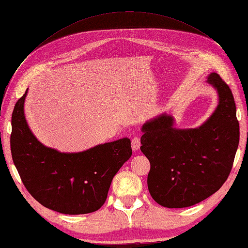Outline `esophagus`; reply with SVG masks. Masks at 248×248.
I'll list each match as a JSON object with an SVG mask.
<instances>
[{"mask_svg": "<svg viewBox=\"0 0 248 248\" xmlns=\"http://www.w3.org/2000/svg\"><path fill=\"white\" fill-rule=\"evenodd\" d=\"M131 145H132V149L133 151H138L140 147V140L139 138H133L131 140Z\"/></svg>", "mask_w": 248, "mask_h": 248, "instance_id": "34e87169", "label": "esophagus"}]
</instances>
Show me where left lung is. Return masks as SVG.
<instances>
[{
    "label": "left lung",
    "instance_id": "8db88e82",
    "mask_svg": "<svg viewBox=\"0 0 248 248\" xmlns=\"http://www.w3.org/2000/svg\"><path fill=\"white\" fill-rule=\"evenodd\" d=\"M208 82L219 102L207 121L193 129H176L172 117L162 115L144 124L140 150L150 161L148 188L167 208L198 204L227 181L239 145V122L230 87L219 74Z\"/></svg>",
    "mask_w": 248,
    "mask_h": 248
}]
</instances>
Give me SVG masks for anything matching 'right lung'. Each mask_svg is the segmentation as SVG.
Listing matches in <instances>:
<instances>
[{
	"mask_svg": "<svg viewBox=\"0 0 248 248\" xmlns=\"http://www.w3.org/2000/svg\"><path fill=\"white\" fill-rule=\"evenodd\" d=\"M27 92L12 112L11 154L30 194L63 214H87L106 202L112 178L131 154L130 140L106 142L79 153H61L38 141L24 115Z\"/></svg>",
	"mask_w": 248,
	"mask_h": 248,
	"instance_id": "add662e5",
	"label": "right lung"
}]
</instances>
